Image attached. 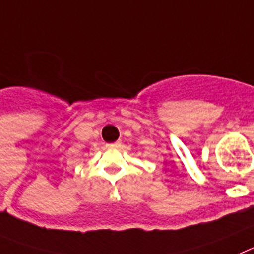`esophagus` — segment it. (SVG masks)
<instances>
[{
    "mask_svg": "<svg viewBox=\"0 0 254 254\" xmlns=\"http://www.w3.org/2000/svg\"><path fill=\"white\" fill-rule=\"evenodd\" d=\"M106 147H107V148H119V147H121V142L118 140V142L109 143V144H106Z\"/></svg>",
    "mask_w": 254,
    "mask_h": 254,
    "instance_id": "34e87169",
    "label": "esophagus"
}]
</instances>
